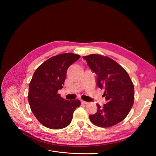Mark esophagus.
Here are the masks:
<instances>
[{
	"mask_svg": "<svg viewBox=\"0 0 156 156\" xmlns=\"http://www.w3.org/2000/svg\"><path fill=\"white\" fill-rule=\"evenodd\" d=\"M81 103H82V104H84V105L87 104V103H88L87 101H83V100H81Z\"/></svg>",
	"mask_w": 156,
	"mask_h": 156,
	"instance_id": "1",
	"label": "esophagus"
}]
</instances>
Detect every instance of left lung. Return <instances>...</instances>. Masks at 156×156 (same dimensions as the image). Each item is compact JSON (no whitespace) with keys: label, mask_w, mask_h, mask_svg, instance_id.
Returning a JSON list of instances; mask_svg holds the SVG:
<instances>
[{"label":"left lung","mask_w":156,"mask_h":156,"mask_svg":"<svg viewBox=\"0 0 156 156\" xmlns=\"http://www.w3.org/2000/svg\"><path fill=\"white\" fill-rule=\"evenodd\" d=\"M97 75V86L104 90L106 104L97 103L96 114L89 116L92 123L107 127L117 124L129 114L134 103V86L126 71L115 60L92 54L83 56Z\"/></svg>","instance_id":"obj_1"}]
</instances>
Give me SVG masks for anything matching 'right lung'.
Wrapping results in <instances>:
<instances>
[{"label": "right lung", "mask_w": 156, "mask_h": 156, "mask_svg": "<svg viewBox=\"0 0 156 156\" xmlns=\"http://www.w3.org/2000/svg\"><path fill=\"white\" fill-rule=\"evenodd\" d=\"M81 57L73 53L53 56L36 69L29 84L28 100L40 123L53 129H62L72 122L79 100L68 101L58 94L64 85L67 69Z\"/></svg>", "instance_id": "1"}]
</instances>
